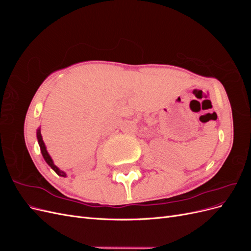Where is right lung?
I'll return each instance as SVG.
<instances>
[{
	"label": "right lung",
	"mask_w": 251,
	"mask_h": 251,
	"mask_svg": "<svg viewBox=\"0 0 251 251\" xmlns=\"http://www.w3.org/2000/svg\"><path fill=\"white\" fill-rule=\"evenodd\" d=\"M36 136H37V140H39L41 151H42V154H43V157H44L45 160H46V162L51 166V169H52L53 171H54L57 175H59V176H62V177H66V174H65L63 171H59L58 168H56V166L54 165V163H53L52 159H51V157L49 156L48 151H47V150H46V147H45V143H44V141H43L40 128H39V130H37V135H36Z\"/></svg>",
	"instance_id": "add662e5"
}]
</instances>
